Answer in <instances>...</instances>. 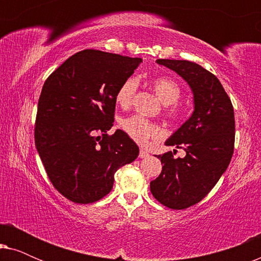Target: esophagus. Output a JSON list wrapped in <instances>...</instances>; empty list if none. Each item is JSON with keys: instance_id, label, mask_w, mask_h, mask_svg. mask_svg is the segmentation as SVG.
<instances>
[{"instance_id": "obj_1", "label": "esophagus", "mask_w": 261, "mask_h": 261, "mask_svg": "<svg viewBox=\"0 0 261 261\" xmlns=\"http://www.w3.org/2000/svg\"><path fill=\"white\" fill-rule=\"evenodd\" d=\"M148 152L145 151V149H140V153H139V158H146V156H148Z\"/></svg>"}]
</instances>
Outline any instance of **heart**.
Wrapping results in <instances>:
<instances>
[{
	"instance_id": "b5f03b06",
	"label": "heart",
	"mask_w": 261,
	"mask_h": 261,
	"mask_svg": "<svg viewBox=\"0 0 261 261\" xmlns=\"http://www.w3.org/2000/svg\"><path fill=\"white\" fill-rule=\"evenodd\" d=\"M138 80L132 77L124 81L116 92L117 105L123 109L129 108L138 90ZM152 88L160 101L165 103L166 115L170 120L176 121L180 116V108L177 102L181 97V88L172 78L156 77L152 81ZM120 127L132 140L139 145L147 144L149 140H158L164 135V129L158 123L146 120L145 117L133 115L120 121Z\"/></svg>"
}]
</instances>
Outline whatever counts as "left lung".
Masks as SVG:
<instances>
[{
    "label": "left lung",
    "instance_id": "obj_1",
    "mask_svg": "<svg viewBox=\"0 0 261 261\" xmlns=\"http://www.w3.org/2000/svg\"><path fill=\"white\" fill-rule=\"evenodd\" d=\"M156 63L183 77L194 92L195 110L190 119L166 141L187 152L158 155L163 164L159 177L151 181L156 201L181 210L202 201L229 165L234 152L235 121L229 96L215 74L189 60L158 59Z\"/></svg>",
    "mask_w": 261,
    "mask_h": 261
}]
</instances>
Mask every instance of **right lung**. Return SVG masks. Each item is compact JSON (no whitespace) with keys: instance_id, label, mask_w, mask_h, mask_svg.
Listing matches in <instances>:
<instances>
[{"instance_id":"right-lung-1","label":"right lung","mask_w":261,"mask_h":261,"mask_svg":"<svg viewBox=\"0 0 261 261\" xmlns=\"http://www.w3.org/2000/svg\"><path fill=\"white\" fill-rule=\"evenodd\" d=\"M141 58L84 49L49 74L38 102L35 147L53 187L73 203L108 195L120 167L134 162L137 144L113 135L116 92Z\"/></svg>"}]
</instances>
